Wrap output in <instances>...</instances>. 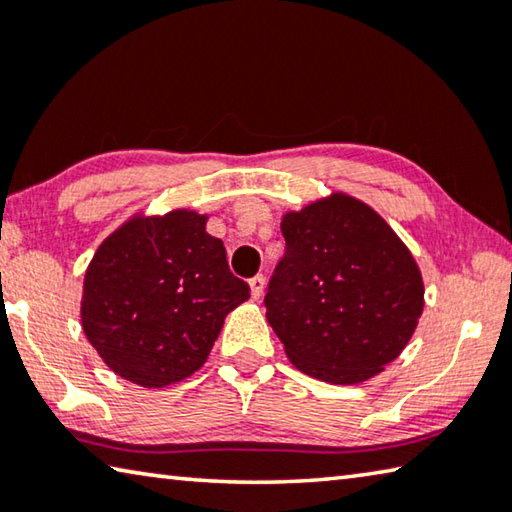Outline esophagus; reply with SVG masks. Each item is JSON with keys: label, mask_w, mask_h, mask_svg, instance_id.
<instances>
[{"label": "esophagus", "mask_w": 512, "mask_h": 512, "mask_svg": "<svg viewBox=\"0 0 512 512\" xmlns=\"http://www.w3.org/2000/svg\"><path fill=\"white\" fill-rule=\"evenodd\" d=\"M249 288H251V299H254V301L261 299L263 297V290H265V276L263 274L254 276V279L249 281Z\"/></svg>", "instance_id": "1"}]
</instances>
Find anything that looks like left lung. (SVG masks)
I'll use <instances>...</instances> for the list:
<instances>
[{"label": "left lung", "mask_w": 512, "mask_h": 512, "mask_svg": "<svg viewBox=\"0 0 512 512\" xmlns=\"http://www.w3.org/2000/svg\"><path fill=\"white\" fill-rule=\"evenodd\" d=\"M267 321L299 371L360 384L405 351L425 308L418 265L382 215L333 193L283 215Z\"/></svg>", "instance_id": "obj_1"}]
</instances>
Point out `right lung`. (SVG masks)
Returning a JSON list of instances; mask_svg holds the SVG:
<instances>
[{"label": "right lung", "instance_id": "obj_1", "mask_svg": "<svg viewBox=\"0 0 512 512\" xmlns=\"http://www.w3.org/2000/svg\"><path fill=\"white\" fill-rule=\"evenodd\" d=\"M247 299L249 285L229 272L222 240L206 233V215L139 213L96 249L80 319L116 375L159 389L200 369L224 317Z\"/></svg>", "mask_w": 512, "mask_h": 512}]
</instances>
